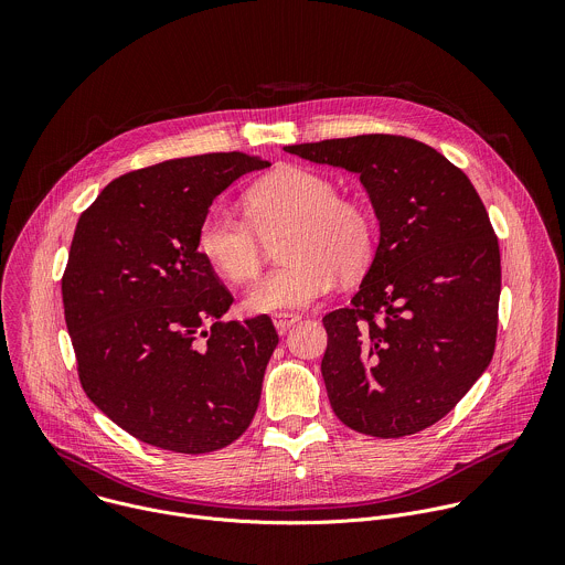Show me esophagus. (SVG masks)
I'll return each mask as SVG.
<instances>
[{
  "label": "esophagus",
  "instance_id": "obj_1",
  "mask_svg": "<svg viewBox=\"0 0 565 565\" xmlns=\"http://www.w3.org/2000/svg\"><path fill=\"white\" fill-rule=\"evenodd\" d=\"M301 319V315H297V312H277L275 317H273V321H275V329L279 331V335H284V333H288L297 321Z\"/></svg>",
  "mask_w": 565,
  "mask_h": 565
}]
</instances>
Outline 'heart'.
I'll use <instances>...</instances> for the list:
<instances>
[{
  "instance_id": "obj_1",
  "label": "heart",
  "mask_w": 565,
  "mask_h": 565,
  "mask_svg": "<svg viewBox=\"0 0 565 565\" xmlns=\"http://www.w3.org/2000/svg\"><path fill=\"white\" fill-rule=\"evenodd\" d=\"M246 214L212 205L196 230L203 262L230 284H246L264 266L268 241L284 259L246 295L248 312H286L315 303L338 281L366 270L375 253V218L358 199L340 196L333 179L284 168L255 183Z\"/></svg>"
}]
</instances>
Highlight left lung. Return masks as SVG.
Wrapping results in <instances>:
<instances>
[{"label": "left lung", "mask_w": 565, "mask_h": 565, "mask_svg": "<svg viewBox=\"0 0 565 565\" xmlns=\"http://www.w3.org/2000/svg\"><path fill=\"white\" fill-rule=\"evenodd\" d=\"M360 174L380 244L349 308L324 319L331 407L375 438L445 418L492 362L501 253L469 179L434 147L366 134L284 147Z\"/></svg>", "instance_id": "left-lung-1"}]
</instances>
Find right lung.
<instances>
[{"mask_svg":"<svg viewBox=\"0 0 565 565\" xmlns=\"http://www.w3.org/2000/svg\"><path fill=\"white\" fill-rule=\"evenodd\" d=\"M264 168L241 151L166 160L111 181L77 218L62 277L77 375L147 445L207 454L255 418L279 335L268 315L221 319L232 295L196 230L227 185Z\"/></svg>","mask_w":565,"mask_h":565,"instance_id":"add662e5","label":"right lung"}]
</instances>
